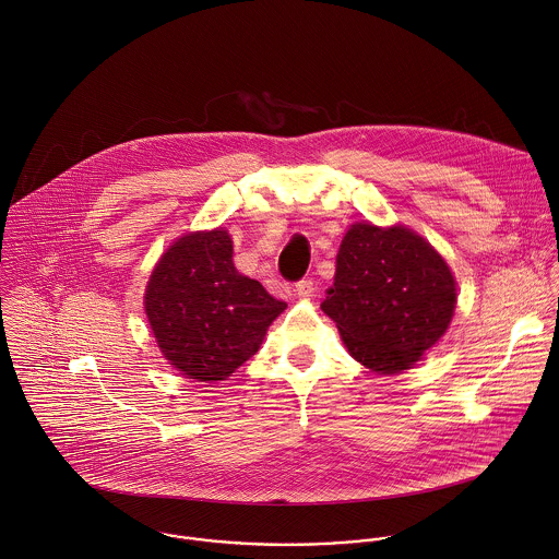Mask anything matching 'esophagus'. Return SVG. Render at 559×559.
<instances>
[{
  "mask_svg": "<svg viewBox=\"0 0 559 559\" xmlns=\"http://www.w3.org/2000/svg\"><path fill=\"white\" fill-rule=\"evenodd\" d=\"M295 290H297V295H299L301 299H310L317 288H314V282H312V280H301V282H297Z\"/></svg>",
  "mask_w": 559,
  "mask_h": 559,
  "instance_id": "1",
  "label": "esophagus"
}]
</instances>
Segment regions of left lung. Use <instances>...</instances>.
<instances>
[{
	"label": "left lung",
	"instance_id": "1",
	"mask_svg": "<svg viewBox=\"0 0 559 559\" xmlns=\"http://www.w3.org/2000/svg\"><path fill=\"white\" fill-rule=\"evenodd\" d=\"M456 284L445 260L406 228L355 224L320 304L348 353L377 372L413 366L448 329Z\"/></svg>",
	"mask_w": 559,
	"mask_h": 559
}]
</instances>
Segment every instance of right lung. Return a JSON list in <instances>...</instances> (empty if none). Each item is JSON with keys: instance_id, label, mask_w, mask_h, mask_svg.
I'll list each match as a JSON object with an SVG mask.
<instances>
[{"instance_id": "right-lung-1", "label": "right lung", "mask_w": 559, "mask_h": 559, "mask_svg": "<svg viewBox=\"0 0 559 559\" xmlns=\"http://www.w3.org/2000/svg\"><path fill=\"white\" fill-rule=\"evenodd\" d=\"M286 310L240 275L226 230L176 240L146 288V314L160 353L189 379L224 381L258 353L269 324Z\"/></svg>"}]
</instances>
